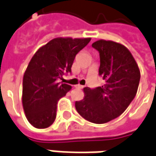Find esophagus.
<instances>
[{
    "instance_id": "34e87169",
    "label": "esophagus",
    "mask_w": 156,
    "mask_h": 156,
    "mask_svg": "<svg viewBox=\"0 0 156 156\" xmlns=\"http://www.w3.org/2000/svg\"><path fill=\"white\" fill-rule=\"evenodd\" d=\"M75 87H76V88H78V89H81V88H83V86L78 84V85H76V86H75Z\"/></svg>"
}]
</instances>
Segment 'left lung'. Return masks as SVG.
Returning <instances> with one entry per match:
<instances>
[{
    "label": "left lung",
    "mask_w": 156,
    "mask_h": 156,
    "mask_svg": "<svg viewBox=\"0 0 156 156\" xmlns=\"http://www.w3.org/2000/svg\"><path fill=\"white\" fill-rule=\"evenodd\" d=\"M92 47L99 51L98 74L105 84L95 89L84 87V98L76 101V109L87 121L103 124L121 115L133 100L140 70L131 51L122 44L98 40Z\"/></svg>",
    "instance_id": "obj_1"
}]
</instances>
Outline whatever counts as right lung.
I'll list each match as a JSON object with an SVG mask.
<instances>
[{"label": "right lung", "mask_w": 156, "mask_h": 156, "mask_svg": "<svg viewBox=\"0 0 156 156\" xmlns=\"http://www.w3.org/2000/svg\"><path fill=\"white\" fill-rule=\"evenodd\" d=\"M91 38L58 37L36 51L23 79L22 103L27 120L35 128H47L54 122L57 104L71 86L57 82L71 71L76 55Z\"/></svg>", "instance_id": "1"}]
</instances>
